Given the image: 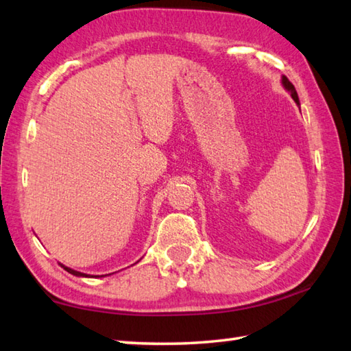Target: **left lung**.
<instances>
[{
    "label": "left lung",
    "mask_w": 351,
    "mask_h": 351,
    "mask_svg": "<svg viewBox=\"0 0 351 351\" xmlns=\"http://www.w3.org/2000/svg\"><path fill=\"white\" fill-rule=\"evenodd\" d=\"M281 84H282V87H284V90L286 91H289L290 93V96H292V99L293 101L296 102V105H298L300 107V110H301V104H300V97H298V93H296V90H295V87H293V84L289 81V79L286 77V76H281Z\"/></svg>",
    "instance_id": "obj_1"
}]
</instances>
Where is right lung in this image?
Returning a JSON list of instances; mask_svg holds the SVG:
<instances>
[{
  "label": "right lung",
  "instance_id": "add662e5",
  "mask_svg": "<svg viewBox=\"0 0 351 351\" xmlns=\"http://www.w3.org/2000/svg\"><path fill=\"white\" fill-rule=\"evenodd\" d=\"M61 267H64V270H67L69 274H71V275H75V276H82V278H101V276H104V275H101V276H90V275H87V274H82V272H77V270H75V269H70V267H67V266H64V264H61Z\"/></svg>",
  "mask_w": 351,
  "mask_h": 351
}]
</instances>
